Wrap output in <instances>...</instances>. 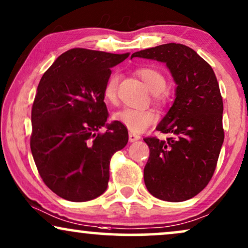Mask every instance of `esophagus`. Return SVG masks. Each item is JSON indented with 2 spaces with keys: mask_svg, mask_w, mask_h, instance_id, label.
<instances>
[{
  "mask_svg": "<svg viewBox=\"0 0 248 248\" xmlns=\"http://www.w3.org/2000/svg\"><path fill=\"white\" fill-rule=\"evenodd\" d=\"M138 140H140V135H136V134H133V133L129 134V141H130V143H134V141H136Z\"/></svg>",
  "mask_w": 248,
  "mask_h": 248,
  "instance_id": "1",
  "label": "esophagus"
}]
</instances>
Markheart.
<instances>
[{
  "label": "heart",
  "mask_w": 248,
  "mask_h": 248,
  "mask_svg": "<svg viewBox=\"0 0 248 248\" xmlns=\"http://www.w3.org/2000/svg\"><path fill=\"white\" fill-rule=\"evenodd\" d=\"M137 74L143 79L148 90L156 93V96H160V92H162L167 85V79L162 72L158 71L157 69L146 67L138 69ZM118 81L119 75L114 72L110 75L105 82L103 96L108 103H114L117 101ZM156 113L153 110H136L130 108H121L112 115L114 121L128 128L133 133H143L156 121Z\"/></svg>",
  "instance_id": "1"
}]
</instances>
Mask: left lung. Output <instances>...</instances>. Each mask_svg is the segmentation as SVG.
Returning a JSON list of instances; mask_svg holds the SVG:
<instances>
[{
	"label": "left lung",
	"instance_id": "obj_1",
	"mask_svg": "<svg viewBox=\"0 0 248 248\" xmlns=\"http://www.w3.org/2000/svg\"><path fill=\"white\" fill-rule=\"evenodd\" d=\"M136 57L164 62L177 84L172 107L156 127L170 137L144 138L145 185L156 199L183 202L202 191L216 170L224 140L219 84L212 67L186 45H158Z\"/></svg>",
	"mask_w": 248,
	"mask_h": 248
}]
</instances>
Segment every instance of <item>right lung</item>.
<instances>
[{
	"instance_id": "1",
	"label": "right lung",
	"mask_w": 248,
	"mask_h": 248,
	"mask_svg": "<svg viewBox=\"0 0 248 248\" xmlns=\"http://www.w3.org/2000/svg\"><path fill=\"white\" fill-rule=\"evenodd\" d=\"M128 57L71 48L39 81L31 150L44 184L62 199L86 202L107 190L111 157L127 145L128 131L115 121L105 124L103 90L111 68ZM104 125L107 130L100 133Z\"/></svg>"
}]
</instances>
